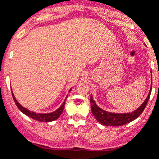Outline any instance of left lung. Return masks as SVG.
<instances>
[{
	"instance_id": "left-lung-1",
	"label": "left lung",
	"mask_w": 159,
	"mask_h": 159,
	"mask_svg": "<svg viewBox=\"0 0 159 159\" xmlns=\"http://www.w3.org/2000/svg\"><path fill=\"white\" fill-rule=\"evenodd\" d=\"M151 88H152V86L151 87V90H150V92H149V95L147 97V99H145L143 104L138 108L137 110L130 112V113L125 114L111 113V112H107L104 110H102L101 108H99V107L95 104V101L93 100V98L91 95L90 102H91V109H92V115L95 116L97 121L102 123V125H105V126L117 127V126H123V125L127 124V123H130V122L137 119L143 113V110L145 109L149 99H150V95H151Z\"/></svg>"
}]
</instances>
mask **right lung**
<instances>
[{
    "mask_svg": "<svg viewBox=\"0 0 159 159\" xmlns=\"http://www.w3.org/2000/svg\"><path fill=\"white\" fill-rule=\"evenodd\" d=\"M71 91V90H70ZM69 91V92H70ZM12 97H13V100L16 103V105L17 106V107L19 108V110L21 112H23L25 115H26L29 117L32 118V119H35V120H38V121L40 122H51V121H54L56 119H58L60 117V116L62 114L63 111L64 109V104H65V100L64 102H63V104L60 107L57 109V111H55L52 112V113H48V114H38L36 113V112L33 111H30L28 109L25 108L24 107H22L21 105L20 104L19 102L16 101V99H15V97H14L13 94H12Z\"/></svg>",
    "mask_w": 159,
    "mask_h": 159,
    "instance_id": "1",
    "label": "right lung"
}]
</instances>
